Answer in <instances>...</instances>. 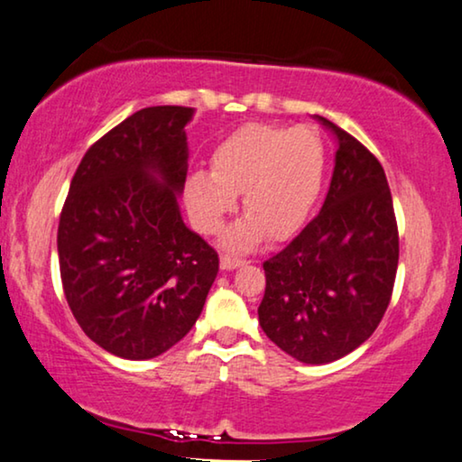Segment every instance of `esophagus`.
<instances>
[{
  "label": "esophagus",
  "mask_w": 462,
  "mask_h": 462,
  "mask_svg": "<svg viewBox=\"0 0 462 462\" xmlns=\"http://www.w3.org/2000/svg\"><path fill=\"white\" fill-rule=\"evenodd\" d=\"M245 263H246V259L236 257V255H228V253L219 257V265H222V270H234V268H238V265H245Z\"/></svg>",
  "instance_id": "esophagus-1"
}]
</instances>
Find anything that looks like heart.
<instances>
[{
	"label": "heart",
	"mask_w": 462,
	"mask_h": 462,
	"mask_svg": "<svg viewBox=\"0 0 462 462\" xmlns=\"http://www.w3.org/2000/svg\"><path fill=\"white\" fill-rule=\"evenodd\" d=\"M327 175V148L310 125L246 123L217 142L209 173H194L186 184L188 209L205 234L222 230L243 192L246 217L234 226L228 243L249 249L259 238H287L308 222Z\"/></svg>",
	"instance_id": "obj_1"
}]
</instances>
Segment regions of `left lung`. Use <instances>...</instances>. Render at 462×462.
Segmentation results:
<instances>
[{
	"mask_svg": "<svg viewBox=\"0 0 462 462\" xmlns=\"http://www.w3.org/2000/svg\"><path fill=\"white\" fill-rule=\"evenodd\" d=\"M339 140L322 211L263 262L259 324L305 364L339 360L360 347L392 301L400 238L392 190L366 146L318 116Z\"/></svg>",
	"mask_w": 462,
	"mask_h": 462,
	"instance_id": "left-lung-1",
	"label": "left lung"
}]
</instances>
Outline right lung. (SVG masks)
<instances>
[{"instance_id": "add662e5", "label": "right lung", "mask_w": 462, "mask_h": 462, "mask_svg": "<svg viewBox=\"0 0 462 462\" xmlns=\"http://www.w3.org/2000/svg\"><path fill=\"white\" fill-rule=\"evenodd\" d=\"M192 108H142L94 142L58 224L62 291L89 339L127 360L184 339L219 270L181 222Z\"/></svg>"}]
</instances>
